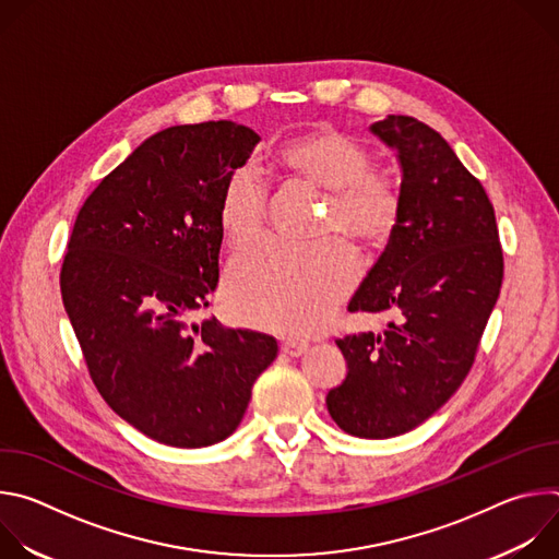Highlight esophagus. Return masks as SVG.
I'll return each instance as SVG.
<instances>
[{"instance_id": "esophagus-1", "label": "esophagus", "mask_w": 559, "mask_h": 559, "mask_svg": "<svg viewBox=\"0 0 559 559\" xmlns=\"http://www.w3.org/2000/svg\"><path fill=\"white\" fill-rule=\"evenodd\" d=\"M281 352H283L285 356H289V358H298V356H302V354L307 352V345L294 343V341H285V343L281 345Z\"/></svg>"}]
</instances>
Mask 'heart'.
<instances>
[{
    "label": "heart",
    "instance_id": "heart-1",
    "mask_svg": "<svg viewBox=\"0 0 559 559\" xmlns=\"http://www.w3.org/2000/svg\"><path fill=\"white\" fill-rule=\"evenodd\" d=\"M276 158L287 177L328 190L321 234L343 231L373 248L401 223V186L393 175L371 168V152L358 139L323 128L287 141ZM267 205L270 192L252 173L238 170L227 179L218 225L229 248L241 250L257 241ZM356 281V252L338 236L307 246L265 241L231 261L225 298L236 321L305 338L328 321Z\"/></svg>",
    "mask_w": 559,
    "mask_h": 559
}]
</instances>
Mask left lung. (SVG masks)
Returning a JSON list of instances; mask_svg holds the SVG:
<instances>
[{"label":"left lung","instance_id":"8db88e82","mask_svg":"<svg viewBox=\"0 0 559 559\" xmlns=\"http://www.w3.org/2000/svg\"><path fill=\"white\" fill-rule=\"evenodd\" d=\"M403 168V214L349 311H391L382 334L338 338L345 380L328 393L334 423L358 438L407 433L464 382L500 296L504 259L493 205L427 123L371 126Z\"/></svg>","mask_w":559,"mask_h":559}]
</instances>
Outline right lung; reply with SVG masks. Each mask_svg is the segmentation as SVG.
<instances>
[{
    "mask_svg": "<svg viewBox=\"0 0 559 559\" xmlns=\"http://www.w3.org/2000/svg\"><path fill=\"white\" fill-rule=\"evenodd\" d=\"M261 136L234 121L145 139L76 214L59 283L88 373L147 438L201 449L243 420L278 345L216 318L192 325L218 283V203Z\"/></svg>",
    "mask_w": 559,
    "mask_h": 559,
    "instance_id": "add662e5",
    "label": "right lung"
}]
</instances>
